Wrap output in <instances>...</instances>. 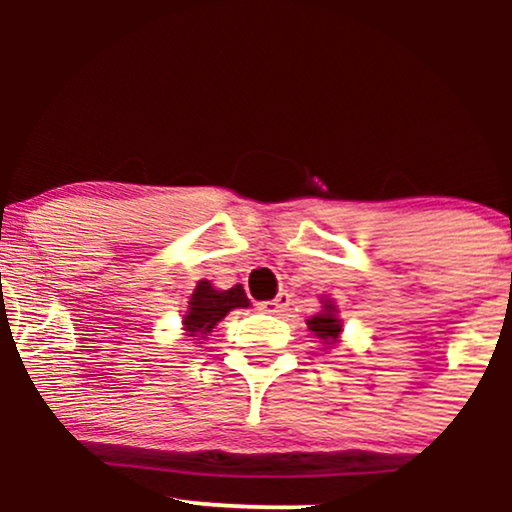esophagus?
Wrapping results in <instances>:
<instances>
[{
    "label": "esophagus",
    "mask_w": 512,
    "mask_h": 512,
    "mask_svg": "<svg viewBox=\"0 0 512 512\" xmlns=\"http://www.w3.org/2000/svg\"><path fill=\"white\" fill-rule=\"evenodd\" d=\"M291 305V293H286V291H281L279 296L276 298H272V301H264V303H260V308L264 310V313H272V315H281L284 313L286 308H289Z\"/></svg>",
    "instance_id": "esophagus-1"
}]
</instances>
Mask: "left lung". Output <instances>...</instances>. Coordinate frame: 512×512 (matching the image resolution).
<instances>
[{
    "label": "left lung",
    "mask_w": 512,
    "mask_h": 512,
    "mask_svg": "<svg viewBox=\"0 0 512 512\" xmlns=\"http://www.w3.org/2000/svg\"><path fill=\"white\" fill-rule=\"evenodd\" d=\"M320 303H322L320 313L308 317L305 325H308V330L313 332V337L320 339V344L337 346L342 342V332H344L342 320H339V310L332 298H320Z\"/></svg>",
    "instance_id": "1"
}]
</instances>
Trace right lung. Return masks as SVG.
Masks as SVG:
<instances>
[{"label":"right lung","mask_w":512,"mask_h":512,"mask_svg":"<svg viewBox=\"0 0 512 512\" xmlns=\"http://www.w3.org/2000/svg\"><path fill=\"white\" fill-rule=\"evenodd\" d=\"M236 308H250L248 296L243 286L236 284L233 289L219 291L207 279L197 281L192 291L190 303H187L185 315H182V334L185 342L202 344L199 339H207V334L214 332V327Z\"/></svg>","instance_id":"1"}]
</instances>
